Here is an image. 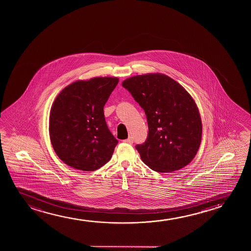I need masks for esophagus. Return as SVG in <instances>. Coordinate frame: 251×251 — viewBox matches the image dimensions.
<instances>
[{
  "label": "esophagus",
  "instance_id": "esophagus-1",
  "mask_svg": "<svg viewBox=\"0 0 251 251\" xmlns=\"http://www.w3.org/2000/svg\"><path fill=\"white\" fill-rule=\"evenodd\" d=\"M124 142L125 143H127V144H133V142H134V140H133V138L128 137L127 140H124Z\"/></svg>",
  "mask_w": 251,
  "mask_h": 251
}]
</instances>
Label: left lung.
Instances as JSON below:
<instances>
[{
    "label": "left lung",
    "mask_w": 251,
    "mask_h": 251,
    "mask_svg": "<svg viewBox=\"0 0 251 251\" xmlns=\"http://www.w3.org/2000/svg\"><path fill=\"white\" fill-rule=\"evenodd\" d=\"M122 85L147 116L148 138L135 146L142 161L158 172H175L189 164L199 149L202 134L192 97L161 74L134 76Z\"/></svg>",
    "instance_id": "left-lung-1"
}]
</instances>
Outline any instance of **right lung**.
<instances>
[{
  "label": "right lung",
  "mask_w": 251,
  "mask_h": 251,
  "mask_svg": "<svg viewBox=\"0 0 251 251\" xmlns=\"http://www.w3.org/2000/svg\"><path fill=\"white\" fill-rule=\"evenodd\" d=\"M117 78L98 77L65 87L52 105L50 136L61 160L73 168L93 172L110 160L118 141L107 126L103 106Z\"/></svg>",
  "instance_id": "add662e5"
}]
</instances>
